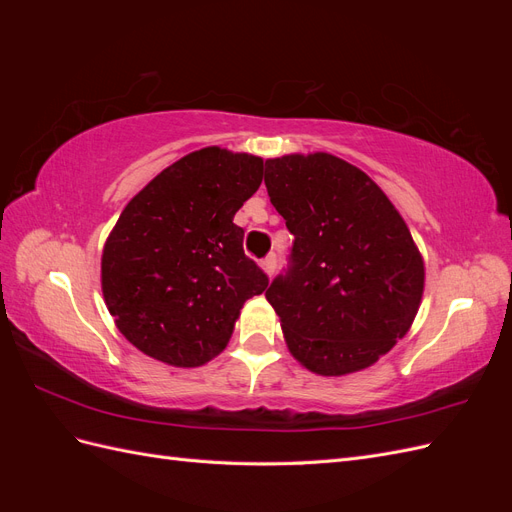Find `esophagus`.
<instances>
[{"instance_id": "esophagus-1", "label": "esophagus", "mask_w": 512, "mask_h": 512, "mask_svg": "<svg viewBox=\"0 0 512 512\" xmlns=\"http://www.w3.org/2000/svg\"><path fill=\"white\" fill-rule=\"evenodd\" d=\"M260 269L271 277L273 271H275V256H267L265 260H260Z\"/></svg>"}]
</instances>
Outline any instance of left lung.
<instances>
[{"label": "left lung", "instance_id": "obj_1", "mask_svg": "<svg viewBox=\"0 0 512 512\" xmlns=\"http://www.w3.org/2000/svg\"><path fill=\"white\" fill-rule=\"evenodd\" d=\"M265 166L271 205L294 235L292 267L265 294L290 354L318 376L371 367L423 299L425 262L404 218L374 179L331 153Z\"/></svg>", "mask_w": 512, "mask_h": 512}]
</instances>
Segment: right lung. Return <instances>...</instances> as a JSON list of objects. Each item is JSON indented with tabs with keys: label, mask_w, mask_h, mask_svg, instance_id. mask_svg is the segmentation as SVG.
I'll list each match as a JSON object with an SVG mask.
<instances>
[{
	"label": "right lung",
	"mask_w": 512,
	"mask_h": 512,
	"mask_svg": "<svg viewBox=\"0 0 512 512\" xmlns=\"http://www.w3.org/2000/svg\"><path fill=\"white\" fill-rule=\"evenodd\" d=\"M260 183L262 158L205 147L121 211L102 250V294L132 346L173 367H200L226 348L243 303L269 286L232 222Z\"/></svg>",
	"instance_id": "right-lung-1"
}]
</instances>
